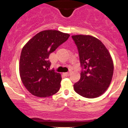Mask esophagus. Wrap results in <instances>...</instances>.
I'll return each instance as SVG.
<instances>
[{"mask_svg":"<svg viewBox=\"0 0 128 128\" xmlns=\"http://www.w3.org/2000/svg\"><path fill=\"white\" fill-rule=\"evenodd\" d=\"M70 72H66V73H64V74L66 76H68L70 75Z\"/></svg>","mask_w":128,"mask_h":128,"instance_id":"1","label":"esophagus"}]
</instances>
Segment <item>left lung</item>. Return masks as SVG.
Segmentation results:
<instances>
[{
	"label": "left lung",
	"mask_w": 128,
	"mask_h": 128,
	"mask_svg": "<svg viewBox=\"0 0 128 128\" xmlns=\"http://www.w3.org/2000/svg\"><path fill=\"white\" fill-rule=\"evenodd\" d=\"M78 48L82 68L79 80L73 85L74 91L86 98H96L109 87L114 64L109 51L99 39L92 36H72Z\"/></svg>",
	"instance_id": "obj_1"
}]
</instances>
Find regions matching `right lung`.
<instances>
[{
	"label": "right lung",
	"instance_id": "add662e5",
	"mask_svg": "<svg viewBox=\"0 0 128 128\" xmlns=\"http://www.w3.org/2000/svg\"><path fill=\"white\" fill-rule=\"evenodd\" d=\"M69 36L68 34L59 30H45L34 36L22 49L19 63L20 78L34 96L48 98L59 91L61 74L50 70L49 57Z\"/></svg>",
	"mask_w": 128,
	"mask_h": 128
}]
</instances>
